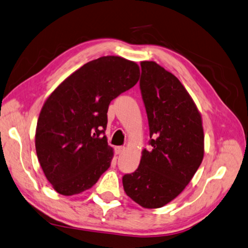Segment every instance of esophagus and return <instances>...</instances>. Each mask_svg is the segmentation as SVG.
Returning a JSON list of instances; mask_svg holds the SVG:
<instances>
[{"label": "esophagus", "instance_id": "34e87169", "mask_svg": "<svg viewBox=\"0 0 248 248\" xmlns=\"http://www.w3.org/2000/svg\"><path fill=\"white\" fill-rule=\"evenodd\" d=\"M123 151H124V147H122V146H117L114 148L115 155H121L122 153H123Z\"/></svg>", "mask_w": 248, "mask_h": 248}]
</instances>
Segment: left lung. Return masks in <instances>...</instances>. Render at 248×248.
I'll use <instances>...</instances> for the list:
<instances>
[{
	"label": "left lung",
	"instance_id": "8db88e82",
	"mask_svg": "<svg viewBox=\"0 0 248 248\" xmlns=\"http://www.w3.org/2000/svg\"><path fill=\"white\" fill-rule=\"evenodd\" d=\"M140 87L149 124L150 150L123 176L128 197L144 208H160L187 185L203 158L202 116L184 86L155 62L140 63Z\"/></svg>",
	"mask_w": 248,
	"mask_h": 248
}]
</instances>
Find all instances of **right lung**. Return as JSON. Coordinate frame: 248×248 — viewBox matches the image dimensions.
Wrapping results in <instances>:
<instances>
[{"label": "right lung", "mask_w": 248, "mask_h": 248, "mask_svg": "<svg viewBox=\"0 0 248 248\" xmlns=\"http://www.w3.org/2000/svg\"><path fill=\"white\" fill-rule=\"evenodd\" d=\"M140 74L135 62L102 56L74 72L46 99L37 123L36 151L59 194L89 189L110 168L113 151L104 136L108 104L135 86Z\"/></svg>", "instance_id": "obj_1"}]
</instances>
